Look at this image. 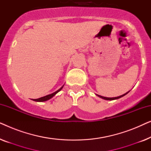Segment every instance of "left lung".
I'll list each match as a JSON object with an SVG mask.
<instances>
[{
  "instance_id": "left-lung-1",
  "label": "left lung",
  "mask_w": 151,
  "mask_h": 151,
  "mask_svg": "<svg viewBox=\"0 0 151 151\" xmlns=\"http://www.w3.org/2000/svg\"><path fill=\"white\" fill-rule=\"evenodd\" d=\"M129 92L126 93L125 94H124V95H122V96H118V97H115V98H106V97H103V96H99V95H98V96H99V97H100V98H102V99H104V100H117V99H119V98H122V97L124 96L125 95H127V94L128 93H129Z\"/></svg>"
}]
</instances>
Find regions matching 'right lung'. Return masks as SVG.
Instances as JSON below:
<instances>
[{"label":"right lung","instance_id":"right-lung-1","mask_svg":"<svg viewBox=\"0 0 151 151\" xmlns=\"http://www.w3.org/2000/svg\"><path fill=\"white\" fill-rule=\"evenodd\" d=\"M63 88V86H62V87H61L60 88V89L54 92V93H53L49 94V95H47V96H46L42 97V98H38V99H33V100H34V101H36V102H45V101H47V100H49V99H51V98H53V97L57 93H58V92L60 91Z\"/></svg>","mask_w":151,"mask_h":151}]
</instances>
